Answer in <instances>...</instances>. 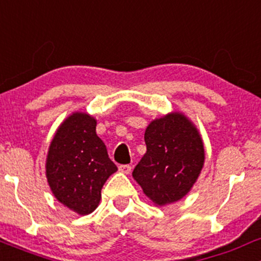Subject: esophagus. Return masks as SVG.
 Wrapping results in <instances>:
<instances>
[{"instance_id": "34e87169", "label": "esophagus", "mask_w": 261, "mask_h": 261, "mask_svg": "<svg viewBox=\"0 0 261 261\" xmlns=\"http://www.w3.org/2000/svg\"><path fill=\"white\" fill-rule=\"evenodd\" d=\"M119 171L123 172V174H129L132 171V166L130 165H121L119 166Z\"/></svg>"}]
</instances>
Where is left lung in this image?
Instances as JSON below:
<instances>
[{"instance_id": "1", "label": "left lung", "mask_w": 261, "mask_h": 261, "mask_svg": "<svg viewBox=\"0 0 261 261\" xmlns=\"http://www.w3.org/2000/svg\"><path fill=\"white\" fill-rule=\"evenodd\" d=\"M146 153L133 177L156 206L174 203L192 189L204 163L203 142L185 115L171 112L146 127Z\"/></svg>"}]
</instances>
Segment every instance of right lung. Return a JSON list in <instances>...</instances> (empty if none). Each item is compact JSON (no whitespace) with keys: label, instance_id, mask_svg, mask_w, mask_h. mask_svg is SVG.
Instances as JSON below:
<instances>
[{"label":"right lung","instance_id":"right-lung-1","mask_svg":"<svg viewBox=\"0 0 261 261\" xmlns=\"http://www.w3.org/2000/svg\"><path fill=\"white\" fill-rule=\"evenodd\" d=\"M96 124L92 116L74 112L59 125L46 155L45 174L53 195L81 216L97 208L102 187L117 171L96 134Z\"/></svg>","mask_w":261,"mask_h":261}]
</instances>
